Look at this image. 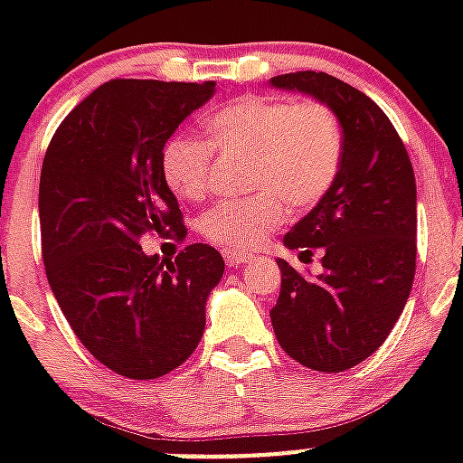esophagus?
<instances>
[{
    "mask_svg": "<svg viewBox=\"0 0 463 463\" xmlns=\"http://www.w3.org/2000/svg\"><path fill=\"white\" fill-rule=\"evenodd\" d=\"M250 260H252V257L245 252H225V264H228L231 269L240 267V264H245V261H250Z\"/></svg>",
    "mask_w": 463,
    "mask_h": 463,
    "instance_id": "1",
    "label": "esophagus"
}]
</instances>
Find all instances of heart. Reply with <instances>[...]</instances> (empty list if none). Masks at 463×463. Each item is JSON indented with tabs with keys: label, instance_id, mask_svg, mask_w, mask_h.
I'll return each mask as SVG.
<instances>
[{
	"label": "heart",
	"instance_id": "heart-1",
	"mask_svg": "<svg viewBox=\"0 0 463 463\" xmlns=\"http://www.w3.org/2000/svg\"><path fill=\"white\" fill-rule=\"evenodd\" d=\"M209 141L177 134L163 148L167 187L184 202H202L211 192L213 148L252 156L247 175L257 194L216 203L199 221L209 242L247 252L264 242L293 209H309L336 182L344 160V132L324 103H281L240 98L203 118Z\"/></svg>",
	"mask_w": 463,
	"mask_h": 463
}]
</instances>
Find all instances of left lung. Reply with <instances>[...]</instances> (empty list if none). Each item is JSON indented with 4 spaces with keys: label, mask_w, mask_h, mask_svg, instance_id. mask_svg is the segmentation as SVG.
Segmentation results:
<instances>
[{
    "label": "left lung",
    "mask_w": 463,
    "mask_h": 463,
    "mask_svg": "<svg viewBox=\"0 0 463 463\" xmlns=\"http://www.w3.org/2000/svg\"><path fill=\"white\" fill-rule=\"evenodd\" d=\"M271 89L324 103L344 132V160L322 202L286 232L288 250L322 247V274L286 260L271 309L279 344L300 365L341 373L370 358L394 329L416 276V175L380 105L336 76L296 71Z\"/></svg>",
    "instance_id": "obj_1"
}]
</instances>
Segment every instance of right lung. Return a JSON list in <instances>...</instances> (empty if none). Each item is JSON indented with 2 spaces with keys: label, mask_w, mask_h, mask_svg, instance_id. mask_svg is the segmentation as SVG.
Masks as SVG:
<instances>
[{
  "label": "right lung",
  "mask_w": 463,
  "mask_h": 463,
  "mask_svg": "<svg viewBox=\"0 0 463 463\" xmlns=\"http://www.w3.org/2000/svg\"><path fill=\"white\" fill-rule=\"evenodd\" d=\"M213 93V81H108L64 118L43 160L50 288L90 355L129 380L163 377L194 353L223 276L211 245H187L175 261L139 245L146 232L187 235L163 148Z\"/></svg>",
  "instance_id": "1"
}]
</instances>
